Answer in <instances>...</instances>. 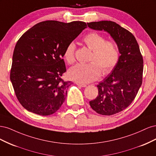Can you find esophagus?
<instances>
[{
  "label": "esophagus",
  "instance_id": "1",
  "mask_svg": "<svg viewBox=\"0 0 156 156\" xmlns=\"http://www.w3.org/2000/svg\"><path fill=\"white\" fill-rule=\"evenodd\" d=\"M76 84H77L78 86L81 87H87V84H82V83H76Z\"/></svg>",
  "mask_w": 156,
  "mask_h": 156
}]
</instances>
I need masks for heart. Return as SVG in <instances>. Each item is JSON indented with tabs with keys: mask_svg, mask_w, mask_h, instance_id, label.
<instances>
[{
	"mask_svg": "<svg viewBox=\"0 0 156 156\" xmlns=\"http://www.w3.org/2000/svg\"><path fill=\"white\" fill-rule=\"evenodd\" d=\"M83 42L92 51L88 64H77L68 71V77L74 81L87 83L96 81L102 75L111 73L119 62L120 52L112 41L96 32H89L83 37ZM75 45L69 43L64 52V58L69 64L75 62Z\"/></svg>",
	"mask_w": 156,
	"mask_h": 156,
	"instance_id": "heart-1",
	"label": "heart"
}]
</instances>
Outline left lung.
<instances>
[{"instance_id":"obj_1","label":"left lung","mask_w":156,"mask_h":156,"mask_svg":"<svg viewBox=\"0 0 156 156\" xmlns=\"http://www.w3.org/2000/svg\"><path fill=\"white\" fill-rule=\"evenodd\" d=\"M94 30H105L117 44L120 59L111 73L99 83L98 96L90 105L98 114L110 116L121 112L134 100L143 83V58L135 36L115 22L87 23Z\"/></svg>"}]
</instances>
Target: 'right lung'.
Masks as SVG:
<instances>
[{
    "mask_svg": "<svg viewBox=\"0 0 156 156\" xmlns=\"http://www.w3.org/2000/svg\"><path fill=\"white\" fill-rule=\"evenodd\" d=\"M87 28L86 23L45 21L23 34L13 51L10 80L18 101L41 116L57 111L71 81L62 79L66 68L64 52Z\"/></svg>",
    "mask_w": 156,
    "mask_h": 156,
    "instance_id": "1",
    "label": "right lung"
}]
</instances>
